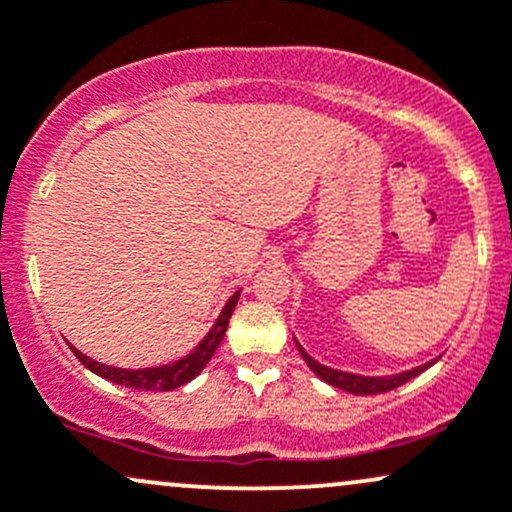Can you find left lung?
<instances>
[{
	"label": "left lung",
	"instance_id": "obj_1",
	"mask_svg": "<svg viewBox=\"0 0 512 512\" xmlns=\"http://www.w3.org/2000/svg\"><path fill=\"white\" fill-rule=\"evenodd\" d=\"M294 344H297V339H294ZM297 349H299V354H302V359L307 361L309 369H312L319 379L327 381V384H332V386H337V389L349 391V394H356V396L384 394V391H391V389H396V386L411 381L414 376L421 374L423 369H428V366L433 364V361H428V364L418 366V369L404 371V374H394V376H359V374H349V371H337V369H329V366H322L319 361H314L312 356L304 352L299 344H297Z\"/></svg>",
	"mask_w": 512,
	"mask_h": 512
}]
</instances>
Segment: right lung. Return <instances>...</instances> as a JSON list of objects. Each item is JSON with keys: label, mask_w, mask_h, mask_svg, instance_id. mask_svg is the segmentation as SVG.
<instances>
[{"label": "right lung", "mask_w": 512, "mask_h": 512, "mask_svg": "<svg viewBox=\"0 0 512 512\" xmlns=\"http://www.w3.org/2000/svg\"><path fill=\"white\" fill-rule=\"evenodd\" d=\"M237 299H240V292L232 294L230 302H227L223 312H220V317H218V322H215V327L208 332V337H205L203 342H200L198 347H195L188 356H183V359L173 361V364L153 366V369H116V366L98 364V361L89 359V356H86V354H81L76 347H71V352L76 354V359H79L81 364L86 366V369H91V371H94V374L103 376V379L113 381V384L128 386V389L173 391V389H178V386L188 384L190 379H195V376H198L200 371L205 369V364H208V361L213 359L215 349H218L220 342H223V337H225V332H227V322H230L232 309H235Z\"/></svg>", "instance_id": "add662e5"}]
</instances>
